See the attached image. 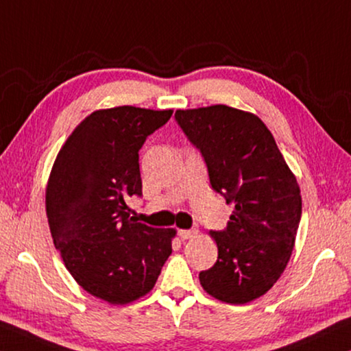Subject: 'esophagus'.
Wrapping results in <instances>:
<instances>
[{
	"mask_svg": "<svg viewBox=\"0 0 351 351\" xmlns=\"http://www.w3.org/2000/svg\"><path fill=\"white\" fill-rule=\"evenodd\" d=\"M198 234L197 229H181L180 232H178V235H180L181 240H189V239H193L195 235Z\"/></svg>",
	"mask_w": 351,
	"mask_h": 351,
	"instance_id": "1",
	"label": "esophagus"
}]
</instances>
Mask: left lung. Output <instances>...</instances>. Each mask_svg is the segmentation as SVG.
I'll list each match as a JSON object with an SVG mask.
<instances>
[{
    "mask_svg": "<svg viewBox=\"0 0 351 351\" xmlns=\"http://www.w3.org/2000/svg\"><path fill=\"white\" fill-rule=\"evenodd\" d=\"M175 119L203 156L212 189L235 204L226 229L210 230L218 258L199 272L201 287L226 304H247L287 268L302 215L299 184L252 112L212 105L178 110Z\"/></svg>",
    "mask_w": 351,
    "mask_h": 351,
    "instance_id": "left-lung-1",
    "label": "left lung"
}]
</instances>
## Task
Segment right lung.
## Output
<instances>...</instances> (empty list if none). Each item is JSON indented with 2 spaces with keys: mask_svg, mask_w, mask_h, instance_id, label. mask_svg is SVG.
<instances>
[{
  "mask_svg": "<svg viewBox=\"0 0 351 351\" xmlns=\"http://www.w3.org/2000/svg\"><path fill=\"white\" fill-rule=\"evenodd\" d=\"M173 110H99L83 119L58 152L46 189L56 249L80 287L112 305L145 295L171 254L175 229L130 217L142 195L139 150Z\"/></svg>",
  "mask_w": 351,
  "mask_h": 351,
  "instance_id": "1",
  "label": "right lung"
}]
</instances>
